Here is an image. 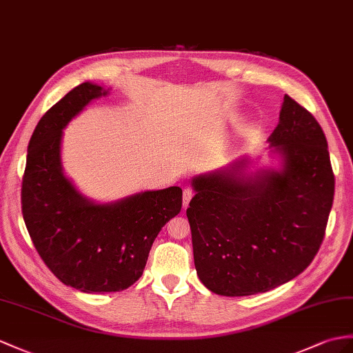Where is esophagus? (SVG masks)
<instances>
[{"label": "esophagus", "instance_id": "obj_1", "mask_svg": "<svg viewBox=\"0 0 353 353\" xmlns=\"http://www.w3.org/2000/svg\"><path fill=\"white\" fill-rule=\"evenodd\" d=\"M193 194H194V192L192 190V187H185L183 190V206L184 208H187L188 203H190Z\"/></svg>", "mask_w": 353, "mask_h": 353}]
</instances>
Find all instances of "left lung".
I'll return each instance as SVG.
<instances>
[{"instance_id": "8db88e82", "label": "left lung", "mask_w": 353, "mask_h": 353, "mask_svg": "<svg viewBox=\"0 0 353 353\" xmlns=\"http://www.w3.org/2000/svg\"><path fill=\"white\" fill-rule=\"evenodd\" d=\"M268 142L280 170L247 160L193 178L187 208L196 272L211 292L247 296L299 276L323 241L334 201L328 143L316 118L285 96Z\"/></svg>"}]
</instances>
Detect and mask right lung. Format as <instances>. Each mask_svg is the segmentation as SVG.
<instances>
[{"label":"right lung","instance_id":"right-lung-1","mask_svg":"<svg viewBox=\"0 0 353 353\" xmlns=\"http://www.w3.org/2000/svg\"><path fill=\"white\" fill-rule=\"evenodd\" d=\"M108 91L83 82L41 117L22 178V214L37 253L59 281L87 294L119 292L139 280L154 239L183 206L179 187L96 203L64 175L63 128Z\"/></svg>","mask_w":353,"mask_h":353}]
</instances>
